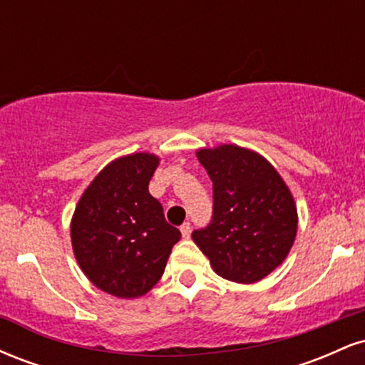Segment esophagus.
Segmentation results:
<instances>
[{
    "label": "esophagus",
    "mask_w": 365,
    "mask_h": 365,
    "mask_svg": "<svg viewBox=\"0 0 365 365\" xmlns=\"http://www.w3.org/2000/svg\"><path fill=\"white\" fill-rule=\"evenodd\" d=\"M180 232H182V237H183V238L190 237V232H192L190 223H183L182 226H180Z\"/></svg>",
    "instance_id": "esophagus-1"
}]
</instances>
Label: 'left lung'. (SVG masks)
<instances>
[{
	"label": "left lung",
	"mask_w": 365,
	"mask_h": 365,
	"mask_svg": "<svg viewBox=\"0 0 365 365\" xmlns=\"http://www.w3.org/2000/svg\"><path fill=\"white\" fill-rule=\"evenodd\" d=\"M212 182V220L192 238L221 278L255 283L287 259L297 235V206L267 159L235 144L199 149Z\"/></svg>",
	"instance_id": "obj_1"
}]
</instances>
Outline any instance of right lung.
Returning <instances> with one entry per match:
<instances>
[{
    "instance_id": "right-lung-1",
    "label": "right lung",
    "mask_w": 365,
    "mask_h": 365,
    "mask_svg": "<svg viewBox=\"0 0 365 365\" xmlns=\"http://www.w3.org/2000/svg\"><path fill=\"white\" fill-rule=\"evenodd\" d=\"M158 165L149 153L111 161L86 188L72 217V247L83 274L120 299L145 295L182 237L149 194Z\"/></svg>"
}]
</instances>
